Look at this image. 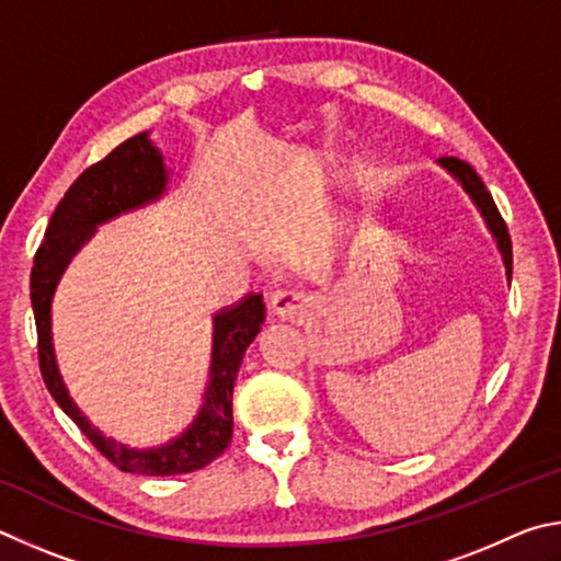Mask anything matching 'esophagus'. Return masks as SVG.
Segmentation results:
<instances>
[{
    "mask_svg": "<svg viewBox=\"0 0 561 561\" xmlns=\"http://www.w3.org/2000/svg\"><path fill=\"white\" fill-rule=\"evenodd\" d=\"M271 308L280 320H302L310 310V296L300 290H275L271 298Z\"/></svg>",
    "mask_w": 561,
    "mask_h": 561,
    "instance_id": "1",
    "label": "esophagus"
}]
</instances>
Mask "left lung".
<instances>
[{"label": "left lung", "mask_w": 561, "mask_h": 561, "mask_svg": "<svg viewBox=\"0 0 561 561\" xmlns=\"http://www.w3.org/2000/svg\"><path fill=\"white\" fill-rule=\"evenodd\" d=\"M438 164L444 167L448 174H454V180L460 182V186H463V190L468 192V196L473 199V204L478 206L480 214H483L488 229H490V233L495 236L497 249H500V253H503L505 273H507V280H510V278H513V243H510L507 226L503 221V216H500V211H497L493 196H490V192L485 190L483 180H480L473 167H470L463 160H458V157H440Z\"/></svg>", "instance_id": "obj_1"}]
</instances>
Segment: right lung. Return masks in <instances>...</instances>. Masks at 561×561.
I'll use <instances>...</instances> for the list:
<instances>
[{"label": "right lung", "mask_w": 561, "mask_h": 561, "mask_svg": "<svg viewBox=\"0 0 561 561\" xmlns=\"http://www.w3.org/2000/svg\"><path fill=\"white\" fill-rule=\"evenodd\" d=\"M167 190V170L162 154L150 142L147 133H140L117 145L101 162L88 167L78 180L68 186L64 199L48 221L44 241L34 255L32 268V306L38 335V367L61 407L83 436L125 473L137 476H180L209 466L219 458L233 434V385L239 375L245 347L261 332L265 306L263 296H245L239 306L221 308L214 316V350L211 371L206 385L204 404L192 426L160 448H127L113 438H105L91 426L81 409L68 397L66 385L56 367L51 345V298L56 283L66 271L68 261L95 233L98 224L115 219L137 206L160 199Z\"/></svg>", "instance_id": "right-lung-1"}]
</instances>
